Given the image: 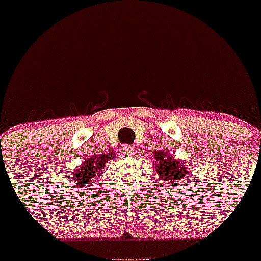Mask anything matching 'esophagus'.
Returning <instances> with one entry per match:
<instances>
[{
  "instance_id": "obj_1",
  "label": "esophagus",
  "mask_w": 261,
  "mask_h": 261,
  "mask_svg": "<svg viewBox=\"0 0 261 261\" xmlns=\"http://www.w3.org/2000/svg\"><path fill=\"white\" fill-rule=\"evenodd\" d=\"M121 153L124 155H133L135 153L134 147H131L130 145H124L121 148Z\"/></svg>"
}]
</instances>
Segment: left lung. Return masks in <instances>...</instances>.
I'll return each mask as SVG.
<instances>
[{"instance_id": "8db88e82", "label": "left lung", "mask_w": 261, "mask_h": 261, "mask_svg": "<svg viewBox=\"0 0 261 261\" xmlns=\"http://www.w3.org/2000/svg\"><path fill=\"white\" fill-rule=\"evenodd\" d=\"M153 157L157 161L154 168L158 173V178L162 180L161 182L176 184L187 179L189 169L185 167V162L176 160L164 151H155Z\"/></svg>"}]
</instances>
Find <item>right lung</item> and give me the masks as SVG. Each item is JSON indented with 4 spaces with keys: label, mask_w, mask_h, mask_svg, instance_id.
Listing matches in <instances>:
<instances>
[{
    "label": "right lung",
    "mask_w": 261,
    "mask_h": 261,
    "mask_svg": "<svg viewBox=\"0 0 261 261\" xmlns=\"http://www.w3.org/2000/svg\"><path fill=\"white\" fill-rule=\"evenodd\" d=\"M114 157V153L93 155L85 161V163L79 169L74 170L72 174L73 182L79 187L92 189V182L95 179L97 174H100V170L104 169V166L110 158ZM87 189V190H88Z\"/></svg>",
    "instance_id": "obj_1"
}]
</instances>
